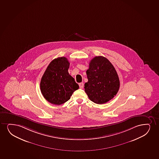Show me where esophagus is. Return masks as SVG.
<instances>
[{
	"label": "esophagus",
	"instance_id": "34e87169",
	"mask_svg": "<svg viewBox=\"0 0 159 159\" xmlns=\"http://www.w3.org/2000/svg\"><path fill=\"white\" fill-rule=\"evenodd\" d=\"M79 86H80V89L83 88V87H84V83H80V84H79Z\"/></svg>",
	"mask_w": 159,
	"mask_h": 159
}]
</instances>
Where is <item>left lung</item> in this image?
I'll return each instance as SVG.
<instances>
[{
	"mask_svg": "<svg viewBox=\"0 0 159 159\" xmlns=\"http://www.w3.org/2000/svg\"><path fill=\"white\" fill-rule=\"evenodd\" d=\"M88 82L85 92L93 102L102 104L110 101L117 94L120 81L112 63L105 57H96L89 63L87 70Z\"/></svg>",
	"mask_w": 159,
	"mask_h": 159,
	"instance_id": "obj_1",
	"label": "left lung"
}]
</instances>
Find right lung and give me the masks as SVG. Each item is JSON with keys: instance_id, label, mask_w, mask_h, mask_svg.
<instances>
[{"instance_id": "obj_1", "label": "right lung", "mask_w": 159, "mask_h": 159, "mask_svg": "<svg viewBox=\"0 0 159 159\" xmlns=\"http://www.w3.org/2000/svg\"><path fill=\"white\" fill-rule=\"evenodd\" d=\"M70 63L65 57L55 58L47 66L40 82L43 96L52 104H62L70 98L79 85L68 72Z\"/></svg>"}]
</instances>
